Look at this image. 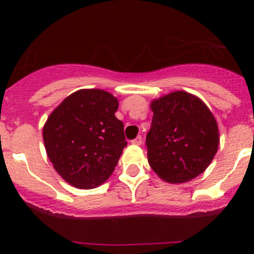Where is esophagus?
<instances>
[{
	"label": "esophagus",
	"instance_id": "34e87169",
	"mask_svg": "<svg viewBox=\"0 0 254 254\" xmlns=\"http://www.w3.org/2000/svg\"><path fill=\"white\" fill-rule=\"evenodd\" d=\"M131 142L133 143V145H141V143H142V137H141V136H137V137L133 138Z\"/></svg>",
	"mask_w": 254,
	"mask_h": 254
}]
</instances>
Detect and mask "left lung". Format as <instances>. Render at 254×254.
I'll return each mask as SVG.
<instances>
[{"label":"left lung","mask_w":254,"mask_h":254,"mask_svg":"<svg viewBox=\"0 0 254 254\" xmlns=\"http://www.w3.org/2000/svg\"><path fill=\"white\" fill-rule=\"evenodd\" d=\"M147 160L164 181L185 183L205 172L219 146L214 116L198 98L174 91L151 103Z\"/></svg>","instance_id":"left-lung-1"}]
</instances>
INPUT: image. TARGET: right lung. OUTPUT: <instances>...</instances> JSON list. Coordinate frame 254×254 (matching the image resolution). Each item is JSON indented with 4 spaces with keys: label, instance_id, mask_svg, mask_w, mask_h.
Masks as SVG:
<instances>
[{
    "label": "right lung",
    "instance_id": "obj_1",
    "mask_svg": "<svg viewBox=\"0 0 254 254\" xmlns=\"http://www.w3.org/2000/svg\"><path fill=\"white\" fill-rule=\"evenodd\" d=\"M117 109L112 94L86 89L67 96L48 117L43 128L47 154L73 187H98L113 173L127 146Z\"/></svg>",
    "mask_w": 254,
    "mask_h": 254
}]
</instances>
